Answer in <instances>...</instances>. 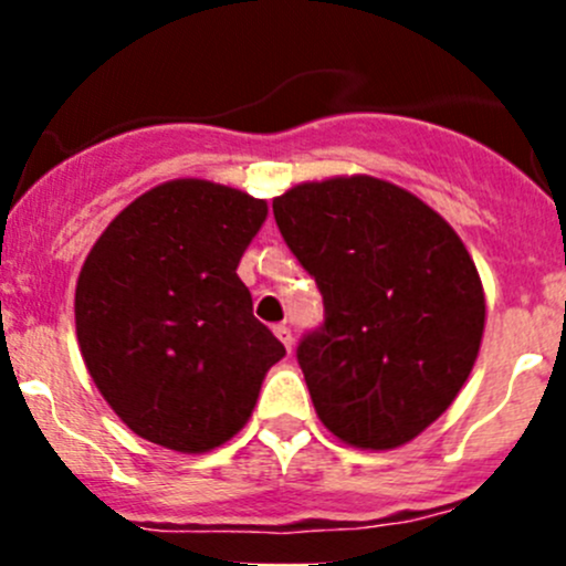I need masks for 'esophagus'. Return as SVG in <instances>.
Instances as JSON below:
<instances>
[{
	"instance_id": "34e87169",
	"label": "esophagus",
	"mask_w": 566,
	"mask_h": 566,
	"mask_svg": "<svg viewBox=\"0 0 566 566\" xmlns=\"http://www.w3.org/2000/svg\"><path fill=\"white\" fill-rule=\"evenodd\" d=\"M273 334H276L279 339H282V345L287 347V350H293V345H295V336H293V331H290V325H287V323H279V325H273Z\"/></svg>"
}]
</instances>
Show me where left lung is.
I'll list each match as a JSON object with an SVG mask.
<instances>
[{
    "label": "left lung",
    "mask_w": 566,
    "mask_h": 566,
    "mask_svg": "<svg viewBox=\"0 0 566 566\" xmlns=\"http://www.w3.org/2000/svg\"><path fill=\"white\" fill-rule=\"evenodd\" d=\"M273 219L323 295V325L295 353L319 421L358 449L413 441L482 345V282L458 232L369 175L301 182L273 199Z\"/></svg>",
    "instance_id": "obj_1"
}]
</instances>
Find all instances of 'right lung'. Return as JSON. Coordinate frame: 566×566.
I'll list each match as a JSON object with an SVG mask.
<instances>
[{
	"label": "right lung",
	"mask_w": 566,
	"mask_h": 566,
	"mask_svg": "<svg viewBox=\"0 0 566 566\" xmlns=\"http://www.w3.org/2000/svg\"><path fill=\"white\" fill-rule=\"evenodd\" d=\"M265 216V199L238 188L169 180L134 199L84 260L78 347L139 438L199 454L249 421L284 356L235 273Z\"/></svg>",
	"instance_id": "1"
}]
</instances>
